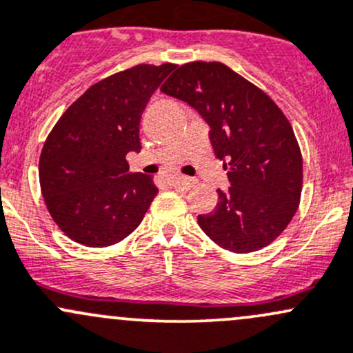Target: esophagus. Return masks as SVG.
I'll list each match as a JSON object with an SVG mask.
<instances>
[{"label": "esophagus", "mask_w": 353, "mask_h": 353, "mask_svg": "<svg viewBox=\"0 0 353 353\" xmlns=\"http://www.w3.org/2000/svg\"><path fill=\"white\" fill-rule=\"evenodd\" d=\"M172 183L176 184L177 188L189 189V188L194 186L196 181H194V179H191V177H188V176H183V174H176V176L172 177Z\"/></svg>", "instance_id": "obj_1"}]
</instances>
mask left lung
Masks as SVG:
<instances>
[{
  "label": "left lung",
  "mask_w": 353,
  "mask_h": 353,
  "mask_svg": "<svg viewBox=\"0 0 353 353\" xmlns=\"http://www.w3.org/2000/svg\"><path fill=\"white\" fill-rule=\"evenodd\" d=\"M161 91L201 114L228 169V191L218 189L214 211L198 216L203 232L235 254L272 243L298 211L303 188L301 150L279 106L221 62L181 65Z\"/></svg>",
  "instance_id": "1"
}]
</instances>
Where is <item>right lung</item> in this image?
I'll list each match as a JSON object with an SVG mask.
<instances>
[{
  "label": "right lung",
  "instance_id": "right-lung-1",
  "mask_svg": "<svg viewBox=\"0 0 353 353\" xmlns=\"http://www.w3.org/2000/svg\"><path fill=\"white\" fill-rule=\"evenodd\" d=\"M174 64L113 74L59 118L43 143L40 188L50 216L74 242L108 247L128 236L159 189L150 176L130 172L128 152H140V118Z\"/></svg>",
  "mask_w": 353,
  "mask_h": 353
}]
</instances>
